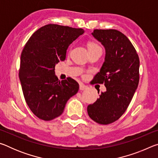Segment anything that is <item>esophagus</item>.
<instances>
[{"mask_svg": "<svg viewBox=\"0 0 158 158\" xmlns=\"http://www.w3.org/2000/svg\"><path fill=\"white\" fill-rule=\"evenodd\" d=\"M87 88H88L87 85H84V84H79V89L81 90H85V89H86Z\"/></svg>", "mask_w": 158, "mask_h": 158, "instance_id": "esophagus-1", "label": "esophagus"}]
</instances>
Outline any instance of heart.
<instances>
[{"label":"heart","instance_id":"1","mask_svg":"<svg viewBox=\"0 0 158 158\" xmlns=\"http://www.w3.org/2000/svg\"><path fill=\"white\" fill-rule=\"evenodd\" d=\"M88 49H89V51L101 49V48L97 43H95V42H90L88 43Z\"/></svg>","mask_w":158,"mask_h":158}]
</instances>
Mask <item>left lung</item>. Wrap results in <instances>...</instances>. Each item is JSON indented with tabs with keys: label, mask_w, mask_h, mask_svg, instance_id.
<instances>
[{
	"label": "left lung",
	"mask_w": 158,
	"mask_h": 158,
	"mask_svg": "<svg viewBox=\"0 0 158 158\" xmlns=\"http://www.w3.org/2000/svg\"><path fill=\"white\" fill-rule=\"evenodd\" d=\"M92 35L106 50L105 62L93 82L104 84L106 90L88 106L87 111L95 122L108 125L120 118L132 100L139 81V58L121 32L95 29Z\"/></svg>",
	"instance_id": "obj_1"
}]
</instances>
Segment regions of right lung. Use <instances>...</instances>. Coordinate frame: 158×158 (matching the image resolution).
<instances>
[{"mask_svg":"<svg viewBox=\"0 0 158 158\" xmlns=\"http://www.w3.org/2000/svg\"><path fill=\"white\" fill-rule=\"evenodd\" d=\"M84 33L82 28L47 24L32 35L21 52L19 76L23 96L31 111L43 121L60 116L78 92L74 79L58 80L55 65L65 60L69 45Z\"/></svg>","mask_w":158,"mask_h":158,"instance_id":"1","label":"right lung"}]
</instances>
